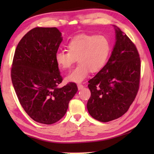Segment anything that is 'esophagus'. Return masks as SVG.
<instances>
[{
  "mask_svg": "<svg viewBox=\"0 0 154 154\" xmlns=\"http://www.w3.org/2000/svg\"><path fill=\"white\" fill-rule=\"evenodd\" d=\"M83 87H84V86H83L82 84H77V88H78V90H82Z\"/></svg>",
  "mask_w": 154,
  "mask_h": 154,
  "instance_id": "esophagus-1",
  "label": "esophagus"
}]
</instances>
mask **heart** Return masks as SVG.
Listing matches in <instances>:
<instances>
[{"instance_id": "1", "label": "heart", "mask_w": 154, "mask_h": 154, "mask_svg": "<svg viewBox=\"0 0 154 154\" xmlns=\"http://www.w3.org/2000/svg\"><path fill=\"white\" fill-rule=\"evenodd\" d=\"M111 52L110 41L104 35H82L75 36L67 45V51H59L55 60L62 70L69 69L77 60L79 64L66 77L68 82H83L92 71L105 66Z\"/></svg>"}]
</instances>
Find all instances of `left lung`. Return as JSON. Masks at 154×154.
Here are the masks:
<instances>
[{
	"label": "left lung",
	"mask_w": 154,
	"mask_h": 154,
	"mask_svg": "<svg viewBox=\"0 0 154 154\" xmlns=\"http://www.w3.org/2000/svg\"><path fill=\"white\" fill-rule=\"evenodd\" d=\"M107 63L88 83L91 96L87 109L102 122L120 118L133 103L139 88L140 60L134 44L118 27Z\"/></svg>",
	"instance_id": "8db88e82"
}]
</instances>
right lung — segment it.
Listing matches in <instances>:
<instances>
[{"mask_svg":"<svg viewBox=\"0 0 154 154\" xmlns=\"http://www.w3.org/2000/svg\"><path fill=\"white\" fill-rule=\"evenodd\" d=\"M62 41L56 28H35L23 36L15 49L11 80L21 105L33 120L44 124L59 121L77 92L62 82L55 55Z\"/></svg>","mask_w":154,"mask_h":154,"instance_id":"1","label":"right lung"}]
</instances>
